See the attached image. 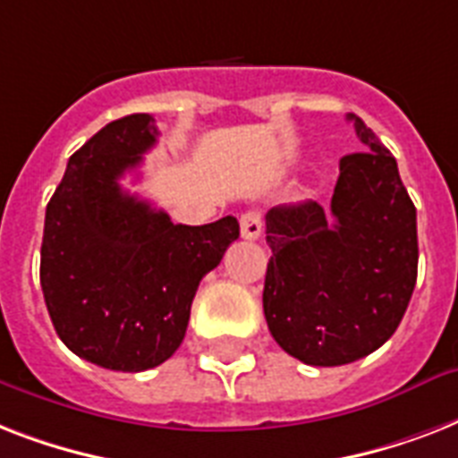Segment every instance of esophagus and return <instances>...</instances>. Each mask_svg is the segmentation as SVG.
<instances>
[{
  "label": "esophagus",
  "instance_id": "obj_1",
  "mask_svg": "<svg viewBox=\"0 0 458 458\" xmlns=\"http://www.w3.org/2000/svg\"><path fill=\"white\" fill-rule=\"evenodd\" d=\"M261 228H264V221H261L259 211H244L240 216V233H242L244 240H257L261 235Z\"/></svg>",
  "mask_w": 458,
  "mask_h": 458
}]
</instances>
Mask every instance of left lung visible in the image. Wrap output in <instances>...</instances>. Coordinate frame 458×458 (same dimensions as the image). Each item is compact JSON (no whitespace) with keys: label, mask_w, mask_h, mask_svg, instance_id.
<instances>
[{"label":"left lung","mask_w":458,"mask_h":458,"mask_svg":"<svg viewBox=\"0 0 458 458\" xmlns=\"http://www.w3.org/2000/svg\"><path fill=\"white\" fill-rule=\"evenodd\" d=\"M347 118L366 152L340 158L330 214L316 201L266 214V323L309 366H342L383 347L419 273L416 207L397 161L361 118Z\"/></svg>","instance_id":"1"}]
</instances>
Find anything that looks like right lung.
<instances>
[{"instance_id":"1","label":"right lung","mask_w":458,"mask_h":458,"mask_svg":"<svg viewBox=\"0 0 458 458\" xmlns=\"http://www.w3.org/2000/svg\"><path fill=\"white\" fill-rule=\"evenodd\" d=\"M149 114L104 125L47 204L39 283L54 330L102 369L140 373L180 347L199 280L240 237L235 216L182 225L118 178L157 145Z\"/></svg>"}]
</instances>
